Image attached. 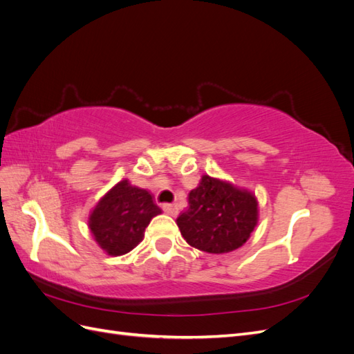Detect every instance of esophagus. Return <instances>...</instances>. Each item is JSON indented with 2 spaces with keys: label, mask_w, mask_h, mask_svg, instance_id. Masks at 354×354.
I'll return each instance as SVG.
<instances>
[{
  "label": "esophagus",
  "mask_w": 354,
  "mask_h": 354,
  "mask_svg": "<svg viewBox=\"0 0 354 354\" xmlns=\"http://www.w3.org/2000/svg\"><path fill=\"white\" fill-rule=\"evenodd\" d=\"M162 209H164V212H167L168 216H171V217H176L177 212H178V208H177L176 203H164Z\"/></svg>",
  "instance_id": "34e87169"
}]
</instances>
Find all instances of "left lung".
Masks as SVG:
<instances>
[{"label":"left lung","mask_w":354,"mask_h":354,"mask_svg":"<svg viewBox=\"0 0 354 354\" xmlns=\"http://www.w3.org/2000/svg\"><path fill=\"white\" fill-rule=\"evenodd\" d=\"M259 221V202L251 192L229 181L202 176L189 194V208L177 226L189 245L209 254L238 250Z\"/></svg>","instance_id":"obj_1"}]
</instances>
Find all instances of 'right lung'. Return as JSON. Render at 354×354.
<instances>
[{"label": "right lung", "instance_id": "add662e5", "mask_svg": "<svg viewBox=\"0 0 354 354\" xmlns=\"http://www.w3.org/2000/svg\"><path fill=\"white\" fill-rule=\"evenodd\" d=\"M160 214L147 190L122 180L106 194L90 214L94 241L109 255L130 252L145 238V229Z\"/></svg>", "mask_w": 354, "mask_h": 354}]
</instances>
